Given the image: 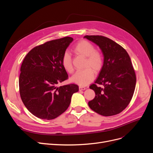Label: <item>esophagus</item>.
<instances>
[{
	"mask_svg": "<svg viewBox=\"0 0 153 153\" xmlns=\"http://www.w3.org/2000/svg\"><path fill=\"white\" fill-rule=\"evenodd\" d=\"M85 89H86L85 87H82V86H79V90L80 91H84V90H85Z\"/></svg>",
	"mask_w": 153,
	"mask_h": 153,
	"instance_id": "esophagus-1",
	"label": "esophagus"
}]
</instances>
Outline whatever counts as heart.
I'll return each instance as SVG.
<instances>
[{
    "label": "heart",
    "mask_w": 153,
    "mask_h": 153,
    "mask_svg": "<svg viewBox=\"0 0 153 153\" xmlns=\"http://www.w3.org/2000/svg\"><path fill=\"white\" fill-rule=\"evenodd\" d=\"M74 51L78 55L85 58L82 71H79L72 76L71 81L75 84L81 86H85L89 84L94 78L95 72H99L102 68L103 58L102 54L95 51L92 44L85 40H82L77 43L74 48ZM62 64L66 71L71 72L73 71L72 59L70 54L64 53L62 57Z\"/></svg>",
    "instance_id": "obj_1"
}]
</instances>
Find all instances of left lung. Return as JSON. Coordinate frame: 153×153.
<instances>
[{"instance_id":"8db88e82","label":"left lung","mask_w":153,"mask_h":153,"mask_svg":"<svg viewBox=\"0 0 153 153\" xmlns=\"http://www.w3.org/2000/svg\"><path fill=\"white\" fill-rule=\"evenodd\" d=\"M84 38L97 45L103 56L99 75L95 84L90 86L95 93V98L88 105L103 116L120 114L130 102L136 86V78L130 56L122 46L107 37L86 35Z\"/></svg>"}]
</instances>
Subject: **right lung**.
Segmentation results:
<instances>
[{"label":"right lung","instance_id":"obj_1","mask_svg":"<svg viewBox=\"0 0 153 153\" xmlns=\"http://www.w3.org/2000/svg\"><path fill=\"white\" fill-rule=\"evenodd\" d=\"M73 38L66 36L33 48L20 68L19 89L22 100L36 117L52 120L69 107L72 94L78 92L74 84L58 87L66 80L62 57Z\"/></svg>","mask_w":153,"mask_h":153}]
</instances>
